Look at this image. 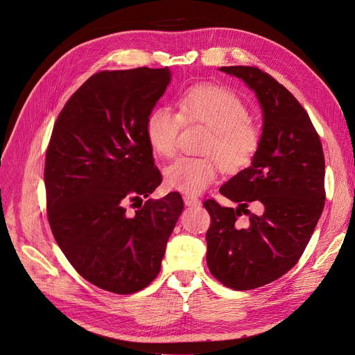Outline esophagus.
<instances>
[{"label": "esophagus", "instance_id": "1", "mask_svg": "<svg viewBox=\"0 0 355 355\" xmlns=\"http://www.w3.org/2000/svg\"><path fill=\"white\" fill-rule=\"evenodd\" d=\"M182 200H184V204L188 205V207H197V205L201 204V201L198 198L192 197V196H188V194L182 196Z\"/></svg>", "mask_w": 355, "mask_h": 355}]
</instances>
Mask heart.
I'll return each instance as SVG.
<instances>
[{
	"instance_id": "obj_1",
	"label": "heart",
	"mask_w": 355,
	"mask_h": 355,
	"mask_svg": "<svg viewBox=\"0 0 355 355\" xmlns=\"http://www.w3.org/2000/svg\"><path fill=\"white\" fill-rule=\"evenodd\" d=\"M178 112L158 106L146 121V137L154 154L170 158L177 153L182 124L209 128L201 157H178L164 170L168 188L196 196L216 178L219 167L238 173L252 164L262 146V132L249 120V107L234 92L201 85L184 92L177 101Z\"/></svg>"
}]
</instances>
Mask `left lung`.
I'll use <instances>...</instances> for the list:
<instances>
[{
	"instance_id": "left-lung-1",
	"label": "left lung",
	"mask_w": 355,
	"mask_h": 355,
	"mask_svg": "<svg viewBox=\"0 0 355 355\" xmlns=\"http://www.w3.org/2000/svg\"><path fill=\"white\" fill-rule=\"evenodd\" d=\"M254 90L263 110L262 146L252 166L219 189L236 209L204 202L211 225L205 239L211 275L234 290H252L282 277L302 257L323 212L324 154L320 136L295 96L256 67H223ZM250 202L261 208L252 214ZM243 211L250 223L234 222Z\"/></svg>"
}]
</instances>
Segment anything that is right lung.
Wrapping results in <instances>:
<instances>
[{
  "mask_svg": "<svg viewBox=\"0 0 355 355\" xmlns=\"http://www.w3.org/2000/svg\"><path fill=\"white\" fill-rule=\"evenodd\" d=\"M170 76L146 67L92 75L60 110L46 148L53 238L83 279L110 293H136L157 277L184 208L175 191L141 200L163 181L146 121ZM128 203L138 209L128 213Z\"/></svg>",
  "mask_w": 355,
  "mask_h": 355,
  "instance_id": "add662e5",
  "label": "right lung"
}]
</instances>
